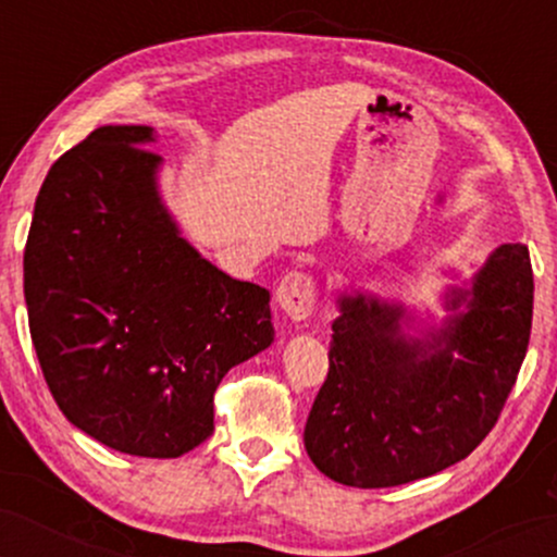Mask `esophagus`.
<instances>
[{"label": "esophagus", "instance_id": "34e87169", "mask_svg": "<svg viewBox=\"0 0 557 557\" xmlns=\"http://www.w3.org/2000/svg\"><path fill=\"white\" fill-rule=\"evenodd\" d=\"M317 283L306 272H287L277 285V304L293 322H304L314 309Z\"/></svg>", "mask_w": 557, "mask_h": 557}]
</instances>
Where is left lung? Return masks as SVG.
Returning <instances> with one entry per match:
<instances>
[{"label": "left lung", "instance_id": "left-lung-1", "mask_svg": "<svg viewBox=\"0 0 557 557\" xmlns=\"http://www.w3.org/2000/svg\"><path fill=\"white\" fill-rule=\"evenodd\" d=\"M337 309L306 453L348 487H398L463 461L500 417L532 332L529 248L503 243L447 285V317L421 335L400 304L343 293Z\"/></svg>", "mask_w": 557, "mask_h": 557}]
</instances>
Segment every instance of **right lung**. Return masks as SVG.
<instances>
[{
    "instance_id": "right-lung-1",
    "label": "right lung",
    "mask_w": 557,
    "mask_h": 557,
    "mask_svg": "<svg viewBox=\"0 0 557 557\" xmlns=\"http://www.w3.org/2000/svg\"><path fill=\"white\" fill-rule=\"evenodd\" d=\"M149 125L96 127L49 170L23 257L44 380L112 450L177 458L214 432V389L274 341L270 290L181 235Z\"/></svg>"
}]
</instances>
